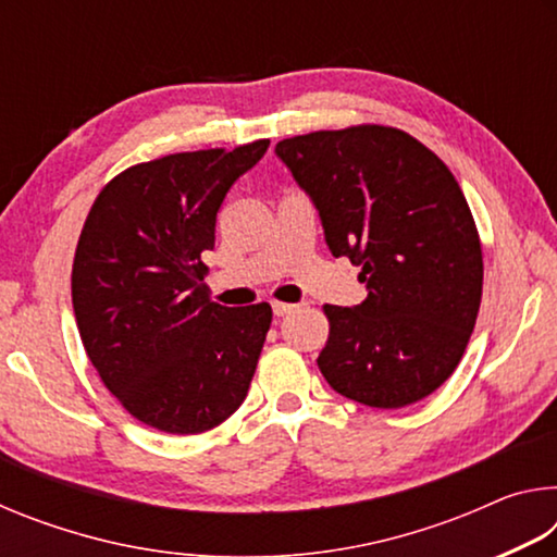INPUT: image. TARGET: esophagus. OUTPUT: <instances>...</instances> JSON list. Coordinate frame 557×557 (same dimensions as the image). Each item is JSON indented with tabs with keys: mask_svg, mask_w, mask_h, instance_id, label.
<instances>
[{
	"mask_svg": "<svg viewBox=\"0 0 557 557\" xmlns=\"http://www.w3.org/2000/svg\"><path fill=\"white\" fill-rule=\"evenodd\" d=\"M295 309H299V305H287V301H272V312H275V317L292 314Z\"/></svg>",
	"mask_w": 557,
	"mask_h": 557,
	"instance_id": "34e87169",
	"label": "esophagus"
}]
</instances>
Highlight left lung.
I'll return each mask as SVG.
<instances>
[{
  "instance_id": "8db88e82",
  "label": "left lung",
  "mask_w": 557,
  "mask_h": 557,
  "mask_svg": "<svg viewBox=\"0 0 557 557\" xmlns=\"http://www.w3.org/2000/svg\"><path fill=\"white\" fill-rule=\"evenodd\" d=\"M275 154L322 219L334 258L361 265L366 299L326 305L319 371L369 408L435 393L465 356L482 305V243L445 162L383 125L282 139Z\"/></svg>"
}]
</instances>
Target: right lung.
I'll list each match as a JSON object with an SVG mask.
<instances>
[{"instance_id": "obj_1", "label": "right lung", "mask_w": 557, "mask_h": 557, "mask_svg": "<svg viewBox=\"0 0 557 557\" xmlns=\"http://www.w3.org/2000/svg\"><path fill=\"white\" fill-rule=\"evenodd\" d=\"M270 139L135 164L98 194L75 248V324L106 388L132 418L199 435L248 395L272 322L268 301L209 299L201 256L215 213Z\"/></svg>"}]
</instances>
